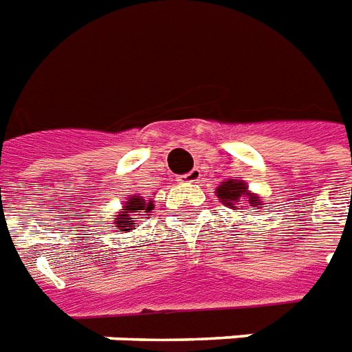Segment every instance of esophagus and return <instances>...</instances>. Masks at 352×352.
Here are the masks:
<instances>
[{
    "mask_svg": "<svg viewBox=\"0 0 352 352\" xmlns=\"http://www.w3.org/2000/svg\"><path fill=\"white\" fill-rule=\"evenodd\" d=\"M202 178V173H200V168H192L191 173H187L182 176V182H186V184H197Z\"/></svg>",
    "mask_w": 352,
    "mask_h": 352,
    "instance_id": "34e87169",
    "label": "esophagus"
}]
</instances>
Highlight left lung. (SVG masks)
I'll list each match as a JSON object with an SVG mask.
<instances>
[{
  "label": "left lung",
  "mask_w": 352,
  "mask_h": 352,
  "mask_svg": "<svg viewBox=\"0 0 352 352\" xmlns=\"http://www.w3.org/2000/svg\"><path fill=\"white\" fill-rule=\"evenodd\" d=\"M217 197L221 198V202H224L230 208H239L243 198H248V204L254 206V210H260L261 202L258 197H254L252 192L247 191V184L245 182H237V179H230V182H223L221 187H217Z\"/></svg>",
  "instance_id": "left-lung-1"
}]
</instances>
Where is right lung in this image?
Segmentation results:
<instances>
[{"instance_id": "add662e5", "label": "right lung", "mask_w": 352, "mask_h": 352, "mask_svg": "<svg viewBox=\"0 0 352 352\" xmlns=\"http://www.w3.org/2000/svg\"><path fill=\"white\" fill-rule=\"evenodd\" d=\"M152 211V200H144L142 197H133L126 200L124 211H120V215L116 217L115 224L122 232H129V230H135L137 226V215H146Z\"/></svg>"}]
</instances>
